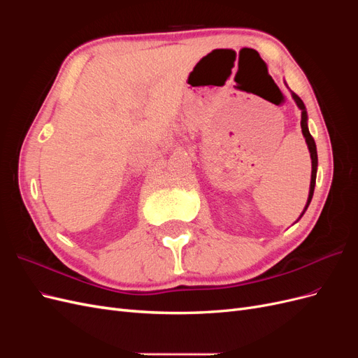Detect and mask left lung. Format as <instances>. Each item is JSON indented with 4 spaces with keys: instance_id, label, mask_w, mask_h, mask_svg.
I'll return each instance as SVG.
<instances>
[{
    "instance_id": "1",
    "label": "left lung",
    "mask_w": 358,
    "mask_h": 358,
    "mask_svg": "<svg viewBox=\"0 0 358 358\" xmlns=\"http://www.w3.org/2000/svg\"><path fill=\"white\" fill-rule=\"evenodd\" d=\"M291 95H292V99H294V101H296V104H297L299 109L301 110V121H300V125H301V133H303V136H305V138H306V145H308V148H309V152H310V159H312L310 188H309V197H308V203H306V206H305V210H306V209H308V206H309V203H310V200H312V196H313V189H315V180H317V167H318V155H317V145H315V140H313V137L310 136V133H309V128H308V112H306V107H305V104H303L301 99H300V96H299L297 94L291 92ZM305 210H303V213H305ZM303 213H301V215H303ZM301 215H300V216H301Z\"/></svg>"
}]
</instances>
